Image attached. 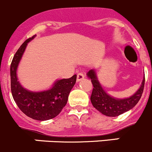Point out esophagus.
Wrapping results in <instances>:
<instances>
[{
  "mask_svg": "<svg viewBox=\"0 0 152 152\" xmlns=\"http://www.w3.org/2000/svg\"><path fill=\"white\" fill-rule=\"evenodd\" d=\"M84 79V75L83 73H78L77 75V82L81 81Z\"/></svg>",
  "mask_w": 152,
  "mask_h": 152,
  "instance_id": "esophagus-1",
  "label": "esophagus"
}]
</instances>
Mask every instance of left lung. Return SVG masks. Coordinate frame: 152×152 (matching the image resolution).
Wrapping results in <instances>:
<instances>
[{"label":"left lung","instance_id":"8db88e82","mask_svg":"<svg viewBox=\"0 0 152 152\" xmlns=\"http://www.w3.org/2000/svg\"><path fill=\"white\" fill-rule=\"evenodd\" d=\"M91 79L94 88L92 89L90 100L96 110L107 116L115 117L127 112L135 107L142 96L145 84V76L140 88L135 93L128 98L118 99L107 93L99 82L95 69H91L86 74Z\"/></svg>","mask_w":152,"mask_h":152}]
</instances>
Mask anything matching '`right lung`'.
I'll return each mask as SVG.
<instances>
[{
    "label": "right lung",
    "mask_w": 152,
    "mask_h": 152,
    "mask_svg": "<svg viewBox=\"0 0 152 152\" xmlns=\"http://www.w3.org/2000/svg\"><path fill=\"white\" fill-rule=\"evenodd\" d=\"M35 37L26 40L14 55L10 66L11 92L15 102L26 115L35 120L45 121L57 116L66 106L69 93L76 83L77 75L70 78L57 80L46 90L34 92L23 87L18 81L17 70L27 43Z\"/></svg>",
    "instance_id": "add662e5"
}]
</instances>
